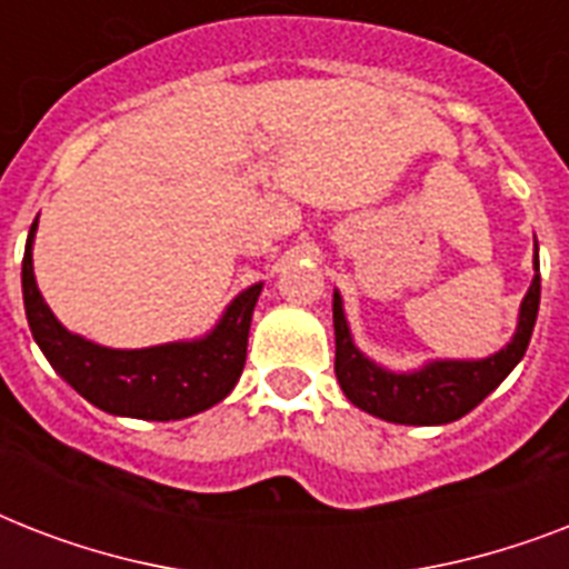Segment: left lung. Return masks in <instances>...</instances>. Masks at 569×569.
<instances>
[{
  "instance_id": "1",
  "label": "left lung",
  "mask_w": 569,
  "mask_h": 569,
  "mask_svg": "<svg viewBox=\"0 0 569 569\" xmlns=\"http://www.w3.org/2000/svg\"><path fill=\"white\" fill-rule=\"evenodd\" d=\"M540 307V262L535 253V280L529 295L522 298L520 328L513 333L511 346L487 360H440L425 366L422 372L392 375L383 372L372 360H366L351 342L346 312L339 295H333V333H337V380L351 405L366 413L380 416L398 425H446L467 416L478 407L511 369L522 360L529 348L531 330L538 321Z\"/></svg>"
}]
</instances>
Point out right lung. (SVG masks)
<instances>
[{
	"mask_svg": "<svg viewBox=\"0 0 569 569\" xmlns=\"http://www.w3.org/2000/svg\"><path fill=\"white\" fill-rule=\"evenodd\" d=\"M31 223L22 257V301L31 337L61 378L106 413L136 419H186L227 398L248 357L250 316L259 289L250 286L227 307L221 325L200 342L114 351L67 333L49 312L31 271Z\"/></svg>",
	"mask_w": 569,
	"mask_h": 569,
	"instance_id": "obj_1",
	"label": "right lung"
}]
</instances>
